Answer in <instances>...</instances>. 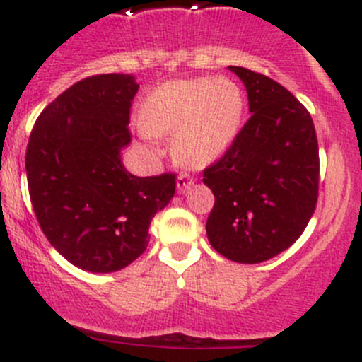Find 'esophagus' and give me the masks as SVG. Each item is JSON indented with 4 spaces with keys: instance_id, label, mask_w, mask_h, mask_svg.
I'll list each match as a JSON object with an SVG mask.
<instances>
[{
    "instance_id": "esophagus-1",
    "label": "esophagus",
    "mask_w": 362,
    "mask_h": 362,
    "mask_svg": "<svg viewBox=\"0 0 362 362\" xmlns=\"http://www.w3.org/2000/svg\"><path fill=\"white\" fill-rule=\"evenodd\" d=\"M192 184H194V178H192L191 175L182 173V175H178V177H177V189H178V192L187 191V189L191 187Z\"/></svg>"
}]
</instances>
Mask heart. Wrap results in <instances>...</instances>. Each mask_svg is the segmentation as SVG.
Masks as SVG:
<instances>
[{
    "label": "heart",
    "mask_w": 362,
    "mask_h": 362,
    "mask_svg": "<svg viewBox=\"0 0 362 362\" xmlns=\"http://www.w3.org/2000/svg\"><path fill=\"white\" fill-rule=\"evenodd\" d=\"M244 110V92L228 77L173 79L143 97L139 127L150 136H173L175 157L202 168L233 145Z\"/></svg>",
    "instance_id": "b5f03b06"
}]
</instances>
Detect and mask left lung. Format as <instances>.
Listing matches in <instances>:
<instances>
[{"instance_id":"1","label":"left lung","mask_w":362,"mask_h":362,"mask_svg":"<svg viewBox=\"0 0 362 362\" xmlns=\"http://www.w3.org/2000/svg\"><path fill=\"white\" fill-rule=\"evenodd\" d=\"M244 83L251 118L203 171L214 192L206 237L231 262L259 263L288 249L318 198V141L306 107L274 79L228 66Z\"/></svg>"}]
</instances>
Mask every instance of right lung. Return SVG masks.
Masks as SVG:
<instances>
[{"mask_svg":"<svg viewBox=\"0 0 362 362\" xmlns=\"http://www.w3.org/2000/svg\"><path fill=\"white\" fill-rule=\"evenodd\" d=\"M139 84L100 74L72 84L40 113L26 148L31 205L52 247L90 272H117L143 255L152 217L175 194V175L136 177L122 150Z\"/></svg>","mask_w":362,"mask_h":362,"instance_id":"add662e5","label":"right lung"}]
</instances>
